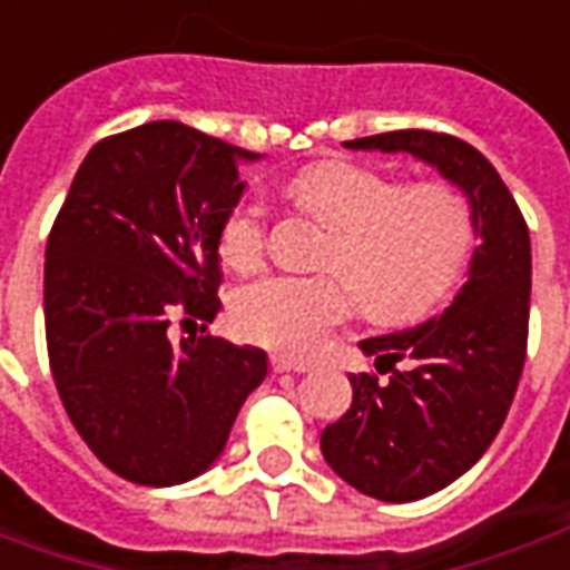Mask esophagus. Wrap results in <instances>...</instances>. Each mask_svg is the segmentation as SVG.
Masks as SVG:
<instances>
[{
  "label": "esophagus",
  "instance_id": "obj_1",
  "mask_svg": "<svg viewBox=\"0 0 570 570\" xmlns=\"http://www.w3.org/2000/svg\"><path fill=\"white\" fill-rule=\"evenodd\" d=\"M308 363H302V360H289L281 357V354H274L272 357V372H308Z\"/></svg>",
  "mask_w": 570,
  "mask_h": 570
}]
</instances>
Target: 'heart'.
<instances>
[{
  "mask_svg": "<svg viewBox=\"0 0 570 570\" xmlns=\"http://www.w3.org/2000/svg\"><path fill=\"white\" fill-rule=\"evenodd\" d=\"M293 195L333 232L323 265L346 281L372 321L412 323L433 314L473 259V213L440 183L406 188L370 167L330 161L302 170ZM262 244L259 204L240 200L219 228V253L232 268H249ZM337 278L262 274L237 286L228 305L237 335L296 357L317 351L351 314V293Z\"/></svg>",
  "mask_w": 570,
  "mask_h": 570,
  "instance_id": "heart-1",
  "label": "heart"
}]
</instances>
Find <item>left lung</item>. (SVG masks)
I'll use <instances>...</instances> for the list:
<instances>
[{"label": "left lung", "instance_id": "obj_1", "mask_svg": "<svg viewBox=\"0 0 570 570\" xmlns=\"http://www.w3.org/2000/svg\"><path fill=\"white\" fill-rule=\"evenodd\" d=\"M354 151H403L452 183L470 204L479 247L452 305L400 333L363 338L370 372L347 375L354 400L326 424L321 452L335 476L387 503L421 501L464 476L498 436L525 366L531 240L510 188L470 142L391 130L347 140ZM400 358L406 371H394Z\"/></svg>", "mask_w": 570, "mask_h": 570}]
</instances>
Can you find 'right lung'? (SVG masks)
<instances>
[{"label":"right lung","mask_w":570,"mask_h":570,"mask_svg":"<svg viewBox=\"0 0 570 570\" xmlns=\"http://www.w3.org/2000/svg\"><path fill=\"white\" fill-rule=\"evenodd\" d=\"M262 155L183 121L94 146L45 249V335L69 421L112 473L179 485L223 454L268 354L213 335L170 342L176 314H219V228Z\"/></svg>","instance_id":"right-lung-1"}]
</instances>
